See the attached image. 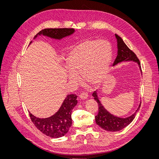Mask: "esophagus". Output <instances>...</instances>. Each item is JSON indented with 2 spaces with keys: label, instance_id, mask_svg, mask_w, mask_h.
Here are the masks:
<instances>
[{
  "label": "esophagus",
  "instance_id": "obj_1",
  "mask_svg": "<svg viewBox=\"0 0 159 159\" xmlns=\"http://www.w3.org/2000/svg\"><path fill=\"white\" fill-rule=\"evenodd\" d=\"M79 98L81 99H87V98H88V94H86V93H82L79 96Z\"/></svg>",
  "mask_w": 159,
  "mask_h": 159
}]
</instances>
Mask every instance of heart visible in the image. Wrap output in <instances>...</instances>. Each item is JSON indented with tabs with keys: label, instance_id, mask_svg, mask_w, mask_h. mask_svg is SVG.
Instances as JSON below:
<instances>
[{
	"label": "heart",
	"instance_id": "b5f03b06",
	"mask_svg": "<svg viewBox=\"0 0 159 159\" xmlns=\"http://www.w3.org/2000/svg\"><path fill=\"white\" fill-rule=\"evenodd\" d=\"M112 58L111 48L104 40H85L71 47L66 62V75L74 84L79 82L78 74L83 80L91 85L102 81L110 68Z\"/></svg>",
	"mask_w": 159,
	"mask_h": 159
}]
</instances>
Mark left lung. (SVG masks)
<instances>
[{
    "instance_id": "8db88e82",
    "label": "left lung",
    "mask_w": 159,
    "mask_h": 159,
    "mask_svg": "<svg viewBox=\"0 0 159 159\" xmlns=\"http://www.w3.org/2000/svg\"><path fill=\"white\" fill-rule=\"evenodd\" d=\"M115 35L117 39L118 50L117 55L114 61L113 66L116 65L122 61H133L138 63L140 71H141L139 60H138L134 52L127 46L120 37L117 34H115ZM96 91H94L93 94V96L96 101L99 107L98 114L95 117V120L96 124L100 126V127H102L104 130H106V131H108L115 132L120 131V130L123 129L131 123V122L135 118L136 113L139 110L141 102L138 109L132 115L125 118H121L111 114L109 111H108L105 108L103 105L100 102Z\"/></svg>"
}]
</instances>
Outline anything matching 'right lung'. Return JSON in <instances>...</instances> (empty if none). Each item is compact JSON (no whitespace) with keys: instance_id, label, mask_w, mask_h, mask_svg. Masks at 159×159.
Instances as JSON below:
<instances>
[{"instance_id":"obj_1","label":"right lung","mask_w":159,"mask_h":159,"mask_svg":"<svg viewBox=\"0 0 159 159\" xmlns=\"http://www.w3.org/2000/svg\"><path fill=\"white\" fill-rule=\"evenodd\" d=\"M74 32V28H45L40 31L35 36L34 39L38 35H42L51 39L61 40ZM77 96L75 94L68 95L58 111L48 118L36 117L29 111L32 122L39 131L48 136L53 138L63 136L68 132L71 125V110L77 104Z\"/></svg>"}]
</instances>
